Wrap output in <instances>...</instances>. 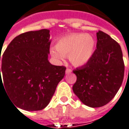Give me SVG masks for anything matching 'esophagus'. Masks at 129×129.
<instances>
[{"mask_svg": "<svg viewBox=\"0 0 129 129\" xmlns=\"http://www.w3.org/2000/svg\"><path fill=\"white\" fill-rule=\"evenodd\" d=\"M71 72H72V70L70 69V68H67V70H66V73H70Z\"/></svg>", "mask_w": 129, "mask_h": 129, "instance_id": "1", "label": "esophagus"}]
</instances>
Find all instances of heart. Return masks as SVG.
Listing matches in <instances>:
<instances>
[{"label": "heart", "instance_id": "obj_1", "mask_svg": "<svg viewBox=\"0 0 129 129\" xmlns=\"http://www.w3.org/2000/svg\"><path fill=\"white\" fill-rule=\"evenodd\" d=\"M95 49V41L92 36L83 33H73L61 37L56 43V48H51V54L58 60L68 56L72 64L81 67L92 59Z\"/></svg>", "mask_w": 129, "mask_h": 129}]
</instances>
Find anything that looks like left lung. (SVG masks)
Masks as SVG:
<instances>
[{"label":"left lung","instance_id":"left-lung-1","mask_svg":"<svg viewBox=\"0 0 129 129\" xmlns=\"http://www.w3.org/2000/svg\"><path fill=\"white\" fill-rule=\"evenodd\" d=\"M96 49L85 65L73 72L76 75L74 93L85 105L96 108L115 96L124 77V61L120 45L109 35L97 32Z\"/></svg>","mask_w":129,"mask_h":129}]
</instances>
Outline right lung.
Returning a JSON list of instances; mask_svg holds the SVG:
<instances>
[{"label": "right lung", "instance_id": "obj_1", "mask_svg": "<svg viewBox=\"0 0 129 129\" xmlns=\"http://www.w3.org/2000/svg\"><path fill=\"white\" fill-rule=\"evenodd\" d=\"M50 45V31L42 29L18 35L4 51L0 87H5L16 108L43 109L64 78L66 68L53 65L48 60Z\"/></svg>", "mask_w": 129, "mask_h": 129}]
</instances>
